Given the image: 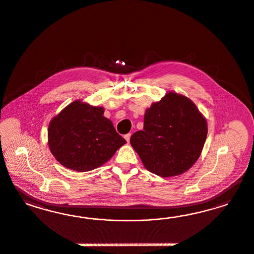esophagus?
Segmentation results:
<instances>
[{"instance_id": "1", "label": "esophagus", "mask_w": 254, "mask_h": 254, "mask_svg": "<svg viewBox=\"0 0 254 254\" xmlns=\"http://www.w3.org/2000/svg\"><path fill=\"white\" fill-rule=\"evenodd\" d=\"M131 134L130 133H128V134H127V135H125V138H126V140L128 142L129 141V139H130Z\"/></svg>"}]
</instances>
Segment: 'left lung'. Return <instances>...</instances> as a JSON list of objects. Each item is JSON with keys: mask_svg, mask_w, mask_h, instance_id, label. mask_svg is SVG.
<instances>
[{"mask_svg": "<svg viewBox=\"0 0 254 254\" xmlns=\"http://www.w3.org/2000/svg\"><path fill=\"white\" fill-rule=\"evenodd\" d=\"M207 135V120L196 105L169 91L147 109L143 130L131 136L130 144L148 171L173 177L197 161Z\"/></svg>", "mask_w": 254, "mask_h": 254, "instance_id": "8db88e82", "label": "left lung"}]
</instances>
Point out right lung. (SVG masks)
Wrapping results in <instances>:
<instances>
[{"label":"right lung","mask_w":254,"mask_h":254,"mask_svg":"<svg viewBox=\"0 0 254 254\" xmlns=\"http://www.w3.org/2000/svg\"><path fill=\"white\" fill-rule=\"evenodd\" d=\"M104 108L75 100L52 118L48 126V146L67 169L85 172L109 161L125 143Z\"/></svg>","instance_id":"1"}]
</instances>
